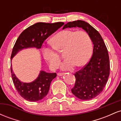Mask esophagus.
<instances>
[{
    "instance_id": "obj_1",
    "label": "esophagus",
    "mask_w": 121,
    "mask_h": 121,
    "mask_svg": "<svg viewBox=\"0 0 121 121\" xmlns=\"http://www.w3.org/2000/svg\"><path fill=\"white\" fill-rule=\"evenodd\" d=\"M57 74H58V76H63L64 73H58Z\"/></svg>"
}]
</instances>
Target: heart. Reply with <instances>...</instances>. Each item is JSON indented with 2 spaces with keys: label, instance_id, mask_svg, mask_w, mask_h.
<instances>
[{
  "label": "heart",
  "instance_id": "heart-1",
  "mask_svg": "<svg viewBox=\"0 0 121 121\" xmlns=\"http://www.w3.org/2000/svg\"><path fill=\"white\" fill-rule=\"evenodd\" d=\"M51 42L53 47H43L42 53L49 67L53 70L59 67L61 59L56 50L65 51L66 59L61 66L63 70L72 69L75 65L78 67L84 66L92 55V40L85 30H61L53 36Z\"/></svg>",
  "mask_w": 121,
  "mask_h": 121
}]
</instances>
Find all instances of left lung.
<instances>
[{"instance_id": "obj_1", "label": "left lung", "mask_w": 121, "mask_h": 121, "mask_svg": "<svg viewBox=\"0 0 121 121\" xmlns=\"http://www.w3.org/2000/svg\"><path fill=\"white\" fill-rule=\"evenodd\" d=\"M77 27L82 28L89 34L94 44L93 52L89 62L74 74L76 81L71 91L79 99L89 100L99 95L106 85L110 74L109 56L101 35L86 22H69L63 29Z\"/></svg>"}]
</instances>
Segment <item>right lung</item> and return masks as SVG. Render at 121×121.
Returning a JSON list of instances; mask_svg holds the SVG:
<instances>
[{
  "instance_id": "obj_1",
  "label": "right lung",
  "mask_w": 121,
  "mask_h": 121,
  "mask_svg": "<svg viewBox=\"0 0 121 121\" xmlns=\"http://www.w3.org/2000/svg\"><path fill=\"white\" fill-rule=\"evenodd\" d=\"M64 23H37L23 30L16 40L12 49L11 59L18 51L29 47L40 49L44 40L61 27ZM12 81L20 96L28 101H38L48 94L51 81L57 76L56 73H49L41 71L36 80L30 83H23L18 80L11 66Z\"/></svg>"
}]
</instances>
